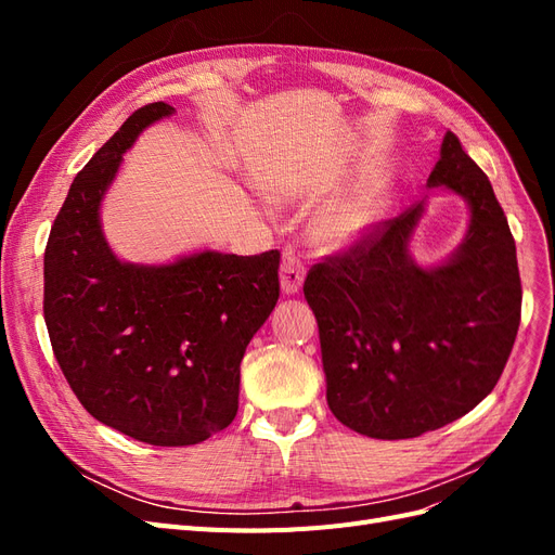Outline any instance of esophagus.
<instances>
[{
	"label": "esophagus",
	"instance_id": "obj_1",
	"mask_svg": "<svg viewBox=\"0 0 555 555\" xmlns=\"http://www.w3.org/2000/svg\"><path fill=\"white\" fill-rule=\"evenodd\" d=\"M304 280H306V266L298 257H294L292 251H287L282 259L280 266V284H282V292L284 294H298L300 287H304Z\"/></svg>",
	"mask_w": 555,
	"mask_h": 555
}]
</instances>
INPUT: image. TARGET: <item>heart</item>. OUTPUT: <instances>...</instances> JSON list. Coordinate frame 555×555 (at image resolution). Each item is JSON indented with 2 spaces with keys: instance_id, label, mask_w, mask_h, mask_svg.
Returning a JSON list of instances; mask_svg holds the SVG:
<instances>
[{
  "instance_id": "1",
  "label": "heart",
  "mask_w": 555,
  "mask_h": 555,
  "mask_svg": "<svg viewBox=\"0 0 555 555\" xmlns=\"http://www.w3.org/2000/svg\"><path fill=\"white\" fill-rule=\"evenodd\" d=\"M389 208V190L382 180H371L361 188L333 198L314 215L310 236L314 243L338 249L373 231Z\"/></svg>"
}]
</instances>
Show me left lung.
Segmentation results:
<instances>
[{
    "label": "left lung",
    "instance_id": "1",
    "mask_svg": "<svg viewBox=\"0 0 555 555\" xmlns=\"http://www.w3.org/2000/svg\"><path fill=\"white\" fill-rule=\"evenodd\" d=\"M428 188L469 208L465 238L435 263H416L410 241L424 201L317 263L304 294L322 343L328 408L377 440L438 430L493 391L520 322L516 245L493 188L447 131Z\"/></svg>",
    "mask_w": 555,
    "mask_h": 555
}]
</instances>
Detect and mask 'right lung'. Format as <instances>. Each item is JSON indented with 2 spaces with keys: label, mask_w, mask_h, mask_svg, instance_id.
Masks as SVG:
<instances>
[{
  "label": "right lung",
  "mask_w": 555,
  "mask_h": 555,
  "mask_svg": "<svg viewBox=\"0 0 555 555\" xmlns=\"http://www.w3.org/2000/svg\"><path fill=\"white\" fill-rule=\"evenodd\" d=\"M173 113L147 104L96 150L43 257V317L66 382L96 422L155 447L198 444L233 422L245 349L280 298L278 249L159 266L111 249L102 201L139 133Z\"/></svg>",
  "instance_id": "obj_1"
}]
</instances>
